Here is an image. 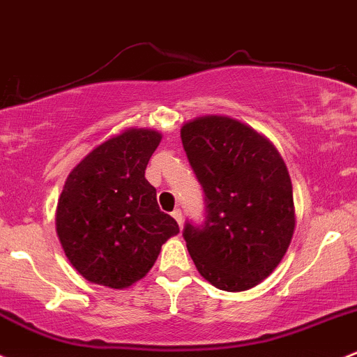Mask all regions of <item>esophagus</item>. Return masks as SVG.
<instances>
[{"label": "esophagus", "mask_w": 357, "mask_h": 357, "mask_svg": "<svg viewBox=\"0 0 357 357\" xmlns=\"http://www.w3.org/2000/svg\"><path fill=\"white\" fill-rule=\"evenodd\" d=\"M171 215H172V218H174V220L179 223V227H181V225H183V213H181V210L176 208L174 211H172Z\"/></svg>", "instance_id": "34e87169"}]
</instances>
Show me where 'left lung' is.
I'll use <instances>...</instances> for the list:
<instances>
[{
    "mask_svg": "<svg viewBox=\"0 0 357 357\" xmlns=\"http://www.w3.org/2000/svg\"><path fill=\"white\" fill-rule=\"evenodd\" d=\"M181 140L206 203L205 223L185 227L188 252L215 288H254L276 269L295 232L287 164L269 139L230 116L186 121Z\"/></svg>",
    "mask_w": 357,
    "mask_h": 357,
    "instance_id": "8db88e82",
    "label": "left lung"
}]
</instances>
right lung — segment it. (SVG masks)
<instances>
[{"mask_svg":"<svg viewBox=\"0 0 357 357\" xmlns=\"http://www.w3.org/2000/svg\"><path fill=\"white\" fill-rule=\"evenodd\" d=\"M160 139L158 130L127 128L69 172L56 230L66 257L84 280L115 289L132 287L151 271L164 242L179 234L146 179Z\"/></svg>","mask_w":357,"mask_h":357,"instance_id":"add662e5","label":"right lung"}]
</instances>
